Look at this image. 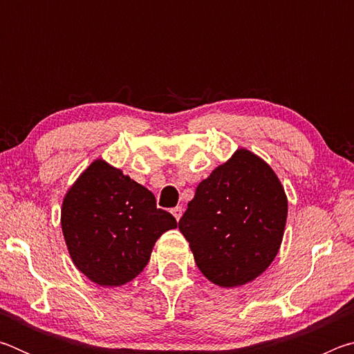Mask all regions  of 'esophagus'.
<instances>
[{"label":"esophagus","mask_w":354,"mask_h":354,"mask_svg":"<svg viewBox=\"0 0 354 354\" xmlns=\"http://www.w3.org/2000/svg\"><path fill=\"white\" fill-rule=\"evenodd\" d=\"M171 214L175 215V218H176V220H179V218H181V215H183V207H181V206L173 207V209H171Z\"/></svg>","instance_id":"esophagus-1"}]
</instances>
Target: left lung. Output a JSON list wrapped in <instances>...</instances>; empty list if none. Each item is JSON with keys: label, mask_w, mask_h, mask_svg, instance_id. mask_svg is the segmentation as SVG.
<instances>
[{"label": "left lung", "mask_w": 354, "mask_h": 354, "mask_svg": "<svg viewBox=\"0 0 354 354\" xmlns=\"http://www.w3.org/2000/svg\"><path fill=\"white\" fill-rule=\"evenodd\" d=\"M286 220L278 176L256 154L237 149L198 184L178 226L201 273L220 287H236L270 266Z\"/></svg>", "instance_id": "1"}]
</instances>
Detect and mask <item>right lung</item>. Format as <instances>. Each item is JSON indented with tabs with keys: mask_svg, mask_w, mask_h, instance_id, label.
Listing matches in <instances>:
<instances>
[{
	"mask_svg": "<svg viewBox=\"0 0 354 354\" xmlns=\"http://www.w3.org/2000/svg\"><path fill=\"white\" fill-rule=\"evenodd\" d=\"M62 232L75 266L95 284L129 283L165 231L176 227L154 195L104 160L76 179L62 203Z\"/></svg>",
	"mask_w": 354,
	"mask_h": 354,
	"instance_id": "add662e5",
	"label": "right lung"
}]
</instances>
